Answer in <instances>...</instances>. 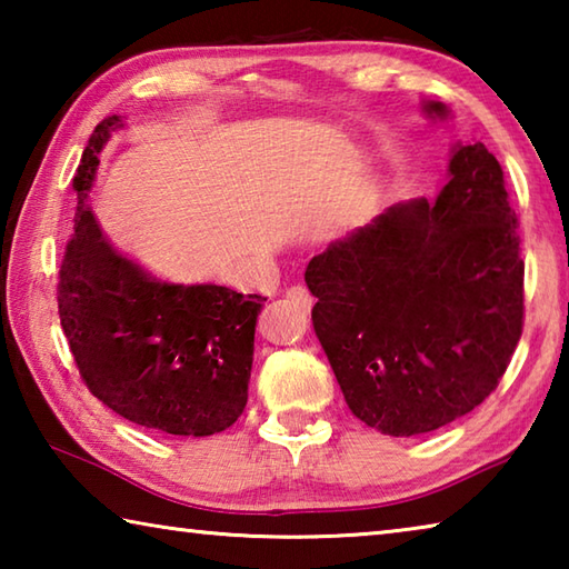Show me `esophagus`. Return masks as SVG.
Segmentation results:
<instances>
[{
    "label": "esophagus",
    "mask_w": 569,
    "mask_h": 569,
    "mask_svg": "<svg viewBox=\"0 0 569 569\" xmlns=\"http://www.w3.org/2000/svg\"><path fill=\"white\" fill-rule=\"evenodd\" d=\"M286 298L301 308H311V303H313V298H311V293H308L306 286H291L286 291Z\"/></svg>",
    "instance_id": "obj_1"
}]
</instances>
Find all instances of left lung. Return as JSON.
<instances>
[{"label":"left lung","instance_id":"left-lung-1","mask_svg":"<svg viewBox=\"0 0 569 569\" xmlns=\"http://www.w3.org/2000/svg\"><path fill=\"white\" fill-rule=\"evenodd\" d=\"M449 120L445 102H421ZM525 261L505 172L455 142L447 186L399 200L306 268L311 319L343 399L366 427L417 437L479 407L522 336Z\"/></svg>","mask_w":569,"mask_h":569}]
</instances>
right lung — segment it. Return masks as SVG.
Segmentation results:
<instances>
[{"instance_id": "add662e5", "label": "right lung", "mask_w": 569, "mask_h": 569, "mask_svg": "<svg viewBox=\"0 0 569 569\" xmlns=\"http://www.w3.org/2000/svg\"><path fill=\"white\" fill-rule=\"evenodd\" d=\"M120 114L94 128L74 176V236L60 271V321L84 383L146 429L210 437L248 401L256 319L266 298L216 283H168L114 250L90 192Z\"/></svg>"}]
</instances>
